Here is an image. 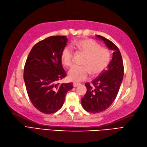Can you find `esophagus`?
<instances>
[{
	"mask_svg": "<svg viewBox=\"0 0 147 147\" xmlns=\"http://www.w3.org/2000/svg\"><path fill=\"white\" fill-rule=\"evenodd\" d=\"M79 85H80L79 83L74 82V84H73V86H74V87H75V88H76V87H77V86H79Z\"/></svg>",
	"mask_w": 147,
	"mask_h": 147,
	"instance_id": "obj_1",
	"label": "esophagus"
}]
</instances>
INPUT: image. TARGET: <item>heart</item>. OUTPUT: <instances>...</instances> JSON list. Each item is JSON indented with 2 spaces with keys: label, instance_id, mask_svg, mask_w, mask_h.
Segmentation results:
<instances>
[{
  "label": "heart",
  "instance_id": "heart-1",
  "mask_svg": "<svg viewBox=\"0 0 147 147\" xmlns=\"http://www.w3.org/2000/svg\"><path fill=\"white\" fill-rule=\"evenodd\" d=\"M74 45L80 52L86 55L82 63V67H74L68 73L71 81L81 82L88 79L89 74L96 76L101 74L109 65L110 61V53L92 39H82L74 42ZM61 61L66 67L73 64L74 52L70 47L66 46L61 55Z\"/></svg>",
  "mask_w": 147,
  "mask_h": 147
}]
</instances>
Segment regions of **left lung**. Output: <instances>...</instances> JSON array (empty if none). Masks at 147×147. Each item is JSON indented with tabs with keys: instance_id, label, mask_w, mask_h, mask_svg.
Listing matches in <instances>:
<instances>
[{
	"instance_id": "8db88e82",
	"label": "left lung",
	"mask_w": 147,
	"mask_h": 147,
	"mask_svg": "<svg viewBox=\"0 0 147 147\" xmlns=\"http://www.w3.org/2000/svg\"><path fill=\"white\" fill-rule=\"evenodd\" d=\"M97 38L102 40L110 50H113L111 61L107 70L85 86L87 92L81 99L82 106L87 112L96 113L108 109L117 95L124 76V65L121 52L112 42L101 35Z\"/></svg>"
}]
</instances>
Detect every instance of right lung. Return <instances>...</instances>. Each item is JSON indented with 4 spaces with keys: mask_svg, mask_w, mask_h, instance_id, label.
Returning a JSON list of instances; mask_svg holds the SVG:
<instances>
[{
    "mask_svg": "<svg viewBox=\"0 0 147 147\" xmlns=\"http://www.w3.org/2000/svg\"><path fill=\"white\" fill-rule=\"evenodd\" d=\"M66 36L49 37L32 47L24 67L23 78L32 103L46 114L56 112L64 103L72 83L59 84L67 76L61 55L67 43Z\"/></svg>",
    "mask_w": 147,
    "mask_h": 147,
    "instance_id": "right-lung-1",
    "label": "right lung"
}]
</instances>
